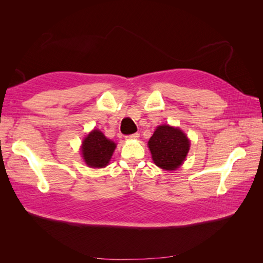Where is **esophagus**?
I'll list each match as a JSON object with an SVG mask.
<instances>
[{
    "instance_id": "obj_1",
    "label": "esophagus",
    "mask_w": 263,
    "mask_h": 263,
    "mask_svg": "<svg viewBox=\"0 0 263 263\" xmlns=\"http://www.w3.org/2000/svg\"><path fill=\"white\" fill-rule=\"evenodd\" d=\"M138 138H139V134L138 133H135V134L129 135V136L126 137L127 140H135V139H138Z\"/></svg>"
}]
</instances>
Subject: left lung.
<instances>
[{"instance_id":"left-lung-1","label":"left lung","mask_w":263,"mask_h":263,"mask_svg":"<svg viewBox=\"0 0 263 263\" xmlns=\"http://www.w3.org/2000/svg\"><path fill=\"white\" fill-rule=\"evenodd\" d=\"M153 160L163 170H177L185 160L190 150V140L178 127L158 126L148 141Z\"/></svg>"}]
</instances>
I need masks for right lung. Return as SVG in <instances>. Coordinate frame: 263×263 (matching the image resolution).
<instances>
[{
    "mask_svg": "<svg viewBox=\"0 0 263 263\" xmlns=\"http://www.w3.org/2000/svg\"><path fill=\"white\" fill-rule=\"evenodd\" d=\"M116 148L114 141L107 139L99 129H93L84 138L81 153L84 162L91 168H104Z\"/></svg>",
    "mask_w": 263,
    "mask_h": 263,
    "instance_id": "add662e5",
    "label": "right lung"
}]
</instances>
